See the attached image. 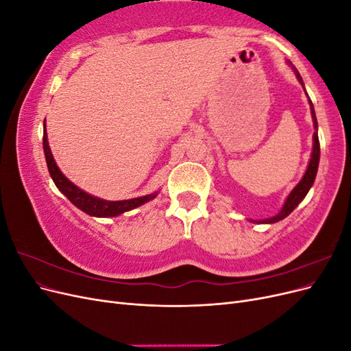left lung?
Listing matches in <instances>:
<instances>
[{"mask_svg": "<svg viewBox=\"0 0 351 351\" xmlns=\"http://www.w3.org/2000/svg\"><path fill=\"white\" fill-rule=\"evenodd\" d=\"M287 64H289L297 80L300 82L302 86L304 88V83H303V79L299 74V71H297V69L291 64V61L287 60ZM307 95V93H306ZM309 101V105H311V112H312V120H313V127H315V133H313V147H312V155H311V161H309V165H307L306 168V173L303 174L302 180L299 183H297V186L291 190L290 195L287 196L284 205L281 208V210L278 212L277 215H274L271 218H265V219H249L250 222H253V224H274V222H278L281 219H284L285 217H289L291 212L297 208V205L300 204V202L306 197L307 192H309L311 187L313 186V182L316 178V173H317V165H319V156H321V147H319V137H317V121H316V114H315V108H313V104L311 99Z\"/></svg>", "mask_w": 351, "mask_h": 351, "instance_id": "1", "label": "left lung"}]
</instances>
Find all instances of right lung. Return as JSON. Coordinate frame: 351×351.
<instances>
[{
	"instance_id": "obj_1",
	"label": "right lung",
	"mask_w": 351,
	"mask_h": 351,
	"mask_svg": "<svg viewBox=\"0 0 351 351\" xmlns=\"http://www.w3.org/2000/svg\"><path fill=\"white\" fill-rule=\"evenodd\" d=\"M44 152H45L49 176L52 180H54V183L58 187L60 192L64 195L74 206L79 208L80 210L84 212V214H88L90 217H97V218L119 217L124 214V212H129L134 208L142 206L143 204H146V202L155 199L159 193V192H154L151 195L127 199V200H105V199L86 193L84 190L71 183L70 180L61 173V169L58 168L54 156H52L51 147L48 143L45 121H44Z\"/></svg>"
}]
</instances>
